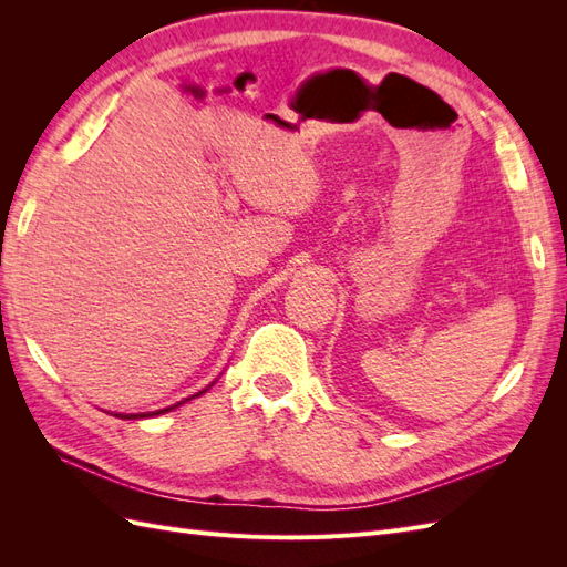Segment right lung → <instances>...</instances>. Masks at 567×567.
<instances>
[{"label": "right lung", "mask_w": 567, "mask_h": 567, "mask_svg": "<svg viewBox=\"0 0 567 567\" xmlns=\"http://www.w3.org/2000/svg\"><path fill=\"white\" fill-rule=\"evenodd\" d=\"M169 409H175V406H167V409H161V411H153V414H165V411H169ZM153 414H115L117 419H136V416H153Z\"/></svg>", "instance_id": "add662e5"}]
</instances>
